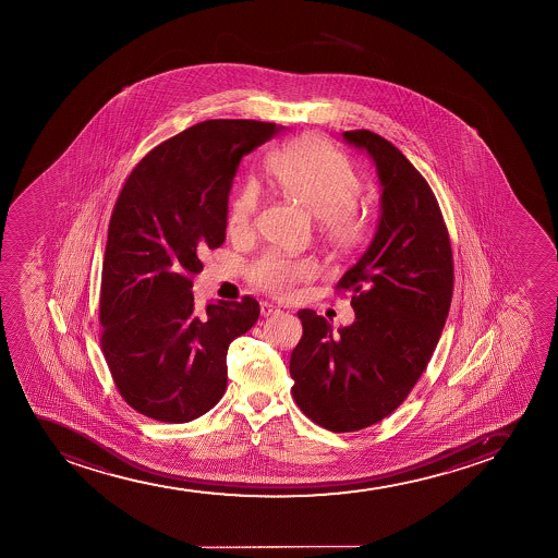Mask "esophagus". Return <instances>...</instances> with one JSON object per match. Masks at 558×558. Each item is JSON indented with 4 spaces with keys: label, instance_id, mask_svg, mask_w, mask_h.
I'll list each match as a JSON object with an SVG mask.
<instances>
[{
    "label": "esophagus",
    "instance_id": "obj_1",
    "mask_svg": "<svg viewBox=\"0 0 558 558\" xmlns=\"http://www.w3.org/2000/svg\"><path fill=\"white\" fill-rule=\"evenodd\" d=\"M260 313H263V316H274V314L281 313V308L271 305V303L263 302L260 303Z\"/></svg>",
    "mask_w": 558,
    "mask_h": 558
}]
</instances>
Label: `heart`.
Wrapping results in <instances>:
<instances>
[{"mask_svg":"<svg viewBox=\"0 0 558 558\" xmlns=\"http://www.w3.org/2000/svg\"><path fill=\"white\" fill-rule=\"evenodd\" d=\"M268 169L277 186L320 219V236L340 255H352L371 238V219L357 205L363 180L347 154L316 134H305L279 148ZM263 192L250 180L240 187L227 210V231L234 238L250 236L263 208ZM314 276L305 258L268 253L251 264L250 277L268 294L287 295L295 284Z\"/></svg>","mask_w":558,"mask_h":558,"instance_id":"obj_1","label":"heart"}]
</instances>
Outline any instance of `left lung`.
Listing matches in <instances>:
<instances>
[{
  "mask_svg": "<svg viewBox=\"0 0 558 558\" xmlns=\"http://www.w3.org/2000/svg\"><path fill=\"white\" fill-rule=\"evenodd\" d=\"M342 137L376 163L378 231L337 282L352 292V326L333 331L303 308V337L290 355L295 404L337 434L379 423L404 402L436 350L454 289L449 231L423 174L371 130Z\"/></svg>",
  "mask_w": 558,
  "mask_h": 558,
  "instance_id": "left-lung-1",
  "label": "left lung"
}]
</instances>
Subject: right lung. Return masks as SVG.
Listing matches in <instances>:
<instances>
[{
    "label": "right lung",
    "mask_w": 558,
    "mask_h": 558,
    "mask_svg": "<svg viewBox=\"0 0 558 558\" xmlns=\"http://www.w3.org/2000/svg\"><path fill=\"white\" fill-rule=\"evenodd\" d=\"M276 122L218 119L153 148L122 186L109 221L100 287L104 357L126 404L190 423L227 389V350L258 302L193 303L203 256L225 242L232 180Z\"/></svg>",
    "instance_id": "add662e5"
}]
</instances>
